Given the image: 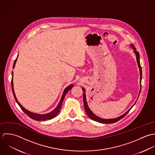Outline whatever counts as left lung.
I'll return each instance as SVG.
<instances>
[{
	"instance_id": "left-lung-1",
	"label": "left lung",
	"mask_w": 155,
	"mask_h": 155,
	"mask_svg": "<svg viewBox=\"0 0 155 155\" xmlns=\"http://www.w3.org/2000/svg\"><path fill=\"white\" fill-rule=\"evenodd\" d=\"M132 47L133 48V49L134 50V52L135 53V54H136V57H137V63H138V67L140 68V81H141V78H142V69H141V65H140V54L138 53V51H136L135 50V48L134 47V46L132 45H131ZM83 91L85 92V90L83 88ZM83 101H84V109H85V111H86V113H87V114L88 115V116L94 121H96L97 122H99V123H102V124H113V123H116L117 122H118L119 120H120V119H122V118H124V117L129 112V111L130 110V109L133 107V105L130 109H129L126 113H125L124 114H123L122 116L117 117V118H115V119H101V118H99L97 116H96L95 114H94L92 112V111L89 109L88 105H87V101H86V94L84 92L83 93Z\"/></svg>"
}]
</instances>
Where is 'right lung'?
I'll use <instances>...</instances> for the list:
<instances>
[{
	"instance_id": "obj_1",
	"label": "right lung",
	"mask_w": 155,
	"mask_h": 155,
	"mask_svg": "<svg viewBox=\"0 0 155 155\" xmlns=\"http://www.w3.org/2000/svg\"><path fill=\"white\" fill-rule=\"evenodd\" d=\"M17 58H16V59L14 61V64H13V68H14L15 66V63L17 62ZM12 77H13V72H12V80H11V86H12V93H13V95L14 96V98L15 99V101L17 102V104H18V105L20 106V107L21 108V109L24 111V113L27 114L29 117H31L32 119L35 120H50L53 118H54L55 116H56L58 115V114L59 113L60 111V110L61 108V107H62V102H63V101L64 99V97L66 95V94L68 93V92L71 90L72 87L74 86L73 84H71L69 86H68L64 91L63 93L62 94V97L61 99V101L58 104V105L57 106V107L53 110L52 111L51 113H47V114H36V113H31L29 111L27 110L26 109H25L17 101V98H16V96H15V94L14 93V87H13V81H12Z\"/></svg>"
}]
</instances>
